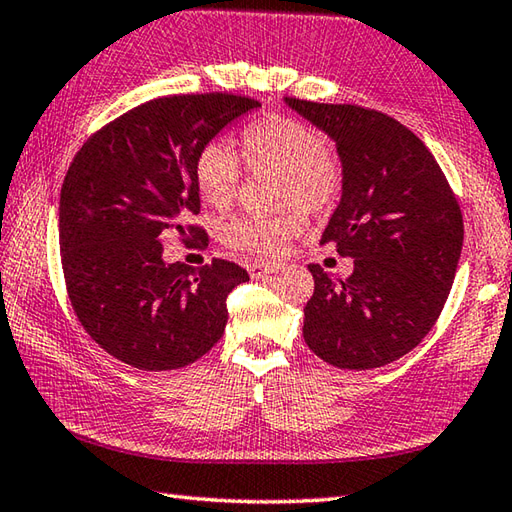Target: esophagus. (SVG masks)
<instances>
[{
    "label": "esophagus",
    "instance_id": "34e87169",
    "mask_svg": "<svg viewBox=\"0 0 512 512\" xmlns=\"http://www.w3.org/2000/svg\"><path fill=\"white\" fill-rule=\"evenodd\" d=\"M284 264L282 262H255L250 266V275L253 277H266V275H273L277 271H282Z\"/></svg>",
    "mask_w": 512,
    "mask_h": 512
}]
</instances>
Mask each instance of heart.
Wrapping results in <instances>:
<instances>
[{
  "label": "heart",
  "mask_w": 512,
  "mask_h": 512,
  "mask_svg": "<svg viewBox=\"0 0 512 512\" xmlns=\"http://www.w3.org/2000/svg\"><path fill=\"white\" fill-rule=\"evenodd\" d=\"M244 156L250 170L277 172V201L297 206L309 215H322L340 197L342 170L327 152L324 136L302 120L271 116L250 125L244 138ZM241 163L226 141L203 147L197 159V185L212 208L224 210L237 197ZM302 230V215L286 210L280 215H239L221 226L228 246L248 253L275 255Z\"/></svg>",
  "instance_id": "obj_1"
}]
</instances>
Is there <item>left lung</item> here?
I'll return each mask as SVG.
<instances>
[{
    "label": "left lung",
    "instance_id": "obj_1",
    "mask_svg": "<svg viewBox=\"0 0 512 512\" xmlns=\"http://www.w3.org/2000/svg\"><path fill=\"white\" fill-rule=\"evenodd\" d=\"M284 102L336 143L342 194L322 241L353 259L347 280L309 264L304 340L333 367L389 365L430 333L448 300L463 246L459 203L432 152L398 120L358 105Z\"/></svg>",
    "mask_w": 512,
    "mask_h": 512
}]
</instances>
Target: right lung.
<instances>
[{
  "label": "right lung",
  "mask_w": 512,
  "mask_h": 512,
  "mask_svg": "<svg viewBox=\"0 0 512 512\" xmlns=\"http://www.w3.org/2000/svg\"><path fill=\"white\" fill-rule=\"evenodd\" d=\"M259 107L230 94L170 96L129 109L73 159L60 194V253L71 306L109 356L143 371L181 369L224 336L226 297L248 280L215 259L167 264L165 237L201 239L197 159Z\"/></svg>",
  "instance_id": "obj_1"
}]
</instances>
